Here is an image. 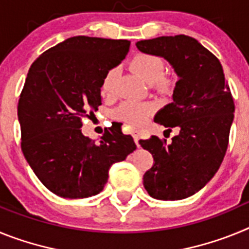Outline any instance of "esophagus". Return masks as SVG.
<instances>
[{
    "label": "esophagus",
    "mask_w": 249,
    "mask_h": 249,
    "mask_svg": "<svg viewBox=\"0 0 249 249\" xmlns=\"http://www.w3.org/2000/svg\"><path fill=\"white\" fill-rule=\"evenodd\" d=\"M132 136H133V140H135L137 147H140V143H138V141H140V133H138L137 131H133L132 132Z\"/></svg>",
    "instance_id": "esophagus-1"
}]
</instances>
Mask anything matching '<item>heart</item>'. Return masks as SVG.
<instances>
[{
    "label": "heart",
    "instance_id": "b5f03b06",
    "mask_svg": "<svg viewBox=\"0 0 249 249\" xmlns=\"http://www.w3.org/2000/svg\"><path fill=\"white\" fill-rule=\"evenodd\" d=\"M131 68L136 73L140 74L146 82L155 83L160 89H168L169 82L164 80V66L162 59L153 54L138 53L131 61ZM117 78L116 70H109L102 81V91L111 93L114 89ZM155 112V106L148 102H137V101H126L116 109L114 116L122 122L129 126H142L148 121L151 114Z\"/></svg>",
    "mask_w": 249,
    "mask_h": 249
}]
</instances>
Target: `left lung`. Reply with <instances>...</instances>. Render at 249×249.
<instances>
[{"label": "left lung", "instance_id": "obj_1", "mask_svg": "<svg viewBox=\"0 0 249 249\" xmlns=\"http://www.w3.org/2000/svg\"><path fill=\"white\" fill-rule=\"evenodd\" d=\"M136 46L166 59L179 78L173 101L155 116L164 127H178V135L171 143L156 136L140 141L155 160L143 186L156 199L187 198L212 179L226 155L234 117L230 86L218 58L192 37L162 36Z\"/></svg>", "mask_w": 249, "mask_h": 249}]
</instances>
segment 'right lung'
I'll return each instance as SVG.
<instances>
[{
    "mask_svg": "<svg viewBox=\"0 0 249 249\" xmlns=\"http://www.w3.org/2000/svg\"><path fill=\"white\" fill-rule=\"evenodd\" d=\"M127 39L76 36L32 63L17 107L21 148L46 188L63 198L98 195L116 162L136 149L121 127L98 142L83 136L82 118L97 111L106 73L128 53Z\"/></svg>",
    "mask_w": 249,
    "mask_h": 249,
    "instance_id": "add662e5",
    "label": "right lung"
}]
</instances>
